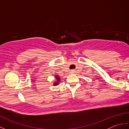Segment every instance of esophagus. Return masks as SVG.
<instances>
[{
    "instance_id": "1",
    "label": "esophagus",
    "mask_w": 129,
    "mask_h": 129,
    "mask_svg": "<svg viewBox=\"0 0 129 129\" xmlns=\"http://www.w3.org/2000/svg\"><path fill=\"white\" fill-rule=\"evenodd\" d=\"M70 73H75V70H71Z\"/></svg>"
}]
</instances>
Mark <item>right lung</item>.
<instances>
[{"mask_svg":"<svg viewBox=\"0 0 129 129\" xmlns=\"http://www.w3.org/2000/svg\"><path fill=\"white\" fill-rule=\"evenodd\" d=\"M55 78L56 79V82H55V83H54V86H56V85H57L59 84V82L60 81V78H59V76H55Z\"/></svg>","mask_w":129,"mask_h":129,"instance_id":"add662e5","label":"right lung"}]
</instances>
